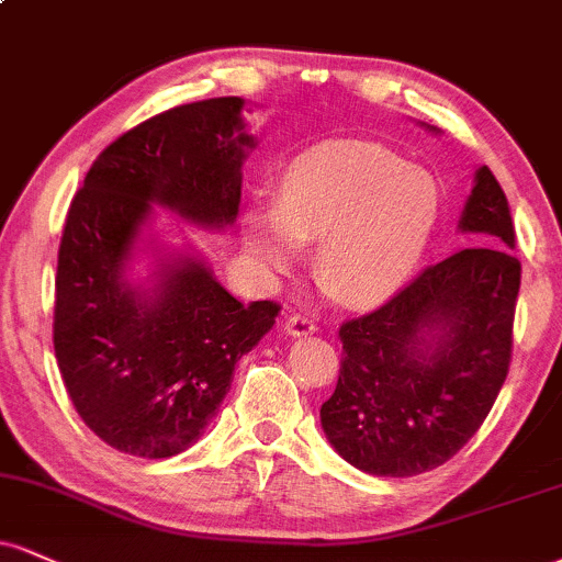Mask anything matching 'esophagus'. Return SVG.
I'll list each match as a JSON object with an SVG mask.
<instances>
[{
	"label": "esophagus",
	"mask_w": 562,
	"mask_h": 562,
	"mask_svg": "<svg viewBox=\"0 0 562 562\" xmlns=\"http://www.w3.org/2000/svg\"><path fill=\"white\" fill-rule=\"evenodd\" d=\"M314 329H316L314 322L306 319V316H301V314H290L285 319V333L290 337H308V335H314Z\"/></svg>",
	"instance_id": "34e87169"
}]
</instances>
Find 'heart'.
I'll list each match as a JSON object with an SVG mask.
<instances>
[{
  "instance_id": "b5f03b06",
  "label": "heart",
  "mask_w": 562,
  "mask_h": 562,
  "mask_svg": "<svg viewBox=\"0 0 562 562\" xmlns=\"http://www.w3.org/2000/svg\"><path fill=\"white\" fill-rule=\"evenodd\" d=\"M442 212L437 180L382 148L311 151L282 175L274 209L243 222L248 254L269 274L293 272L316 246V282L346 306H374L408 285Z\"/></svg>"
}]
</instances>
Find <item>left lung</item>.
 Masks as SVG:
<instances>
[{
	"label": "left lung",
	"mask_w": 562,
	"mask_h": 562,
	"mask_svg": "<svg viewBox=\"0 0 562 562\" xmlns=\"http://www.w3.org/2000/svg\"><path fill=\"white\" fill-rule=\"evenodd\" d=\"M458 233L469 248L340 327V376L319 416L337 456L363 474L416 476L450 461L508 376L520 261L508 199L486 167Z\"/></svg>",
	"instance_id": "1"
}]
</instances>
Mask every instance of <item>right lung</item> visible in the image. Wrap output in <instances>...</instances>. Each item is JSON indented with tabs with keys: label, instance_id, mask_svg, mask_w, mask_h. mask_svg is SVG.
Returning <instances> with one entry per match:
<instances>
[{
	"label": "right lung",
	"instance_id": "obj_1",
	"mask_svg": "<svg viewBox=\"0 0 562 562\" xmlns=\"http://www.w3.org/2000/svg\"><path fill=\"white\" fill-rule=\"evenodd\" d=\"M246 99L175 106L99 154L67 212L54 356L86 427L127 456L170 458L212 422L240 356L277 303H240L191 240L154 229L165 209L199 229L233 227L256 148Z\"/></svg>",
	"mask_w": 562,
	"mask_h": 562
}]
</instances>
